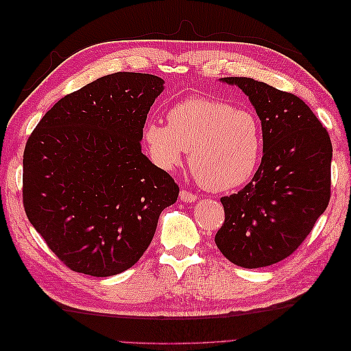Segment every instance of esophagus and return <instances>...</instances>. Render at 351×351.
<instances>
[{
	"label": "esophagus",
	"instance_id": "obj_1",
	"mask_svg": "<svg viewBox=\"0 0 351 351\" xmlns=\"http://www.w3.org/2000/svg\"><path fill=\"white\" fill-rule=\"evenodd\" d=\"M180 199H182L183 202H187V204H190V202L197 200V195L189 192V190H182V192H180Z\"/></svg>",
	"mask_w": 351,
	"mask_h": 351
}]
</instances>
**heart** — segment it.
<instances>
[{"instance_id": "obj_1", "label": "heart", "mask_w": 351, "mask_h": 351, "mask_svg": "<svg viewBox=\"0 0 351 351\" xmlns=\"http://www.w3.org/2000/svg\"><path fill=\"white\" fill-rule=\"evenodd\" d=\"M142 141L152 161L173 169L190 152L189 167L202 187L226 192L243 186L263 152L261 120L224 101L186 98L167 112V125L149 120Z\"/></svg>"}]
</instances>
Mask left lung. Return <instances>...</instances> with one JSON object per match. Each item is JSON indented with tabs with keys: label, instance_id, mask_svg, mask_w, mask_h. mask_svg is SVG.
I'll list each match as a JSON object with an SVG mask.
<instances>
[{
	"label": "left lung",
	"instance_id": "8db88e82",
	"mask_svg": "<svg viewBox=\"0 0 351 351\" xmlns=\"http://www.w3.org/2000/svg\"><path fill=\"white\" fill-rule=\"evenodd\" d=\"M247 95L263 133L262 162L240 192L221 197L226 219L217 247L241 268L289 258L309 236L331 197L332 143L295 95L250 77H224Z\"/></svg>",
	"mask_w": 351,
	"mask_h": 351
}]
</instances>
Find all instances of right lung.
Returning a JSON list of instances; mask_svg holds the SVG:
<instances>
[{"mask_svg": "<svg viewBox=\"0 0 351 351\" xmlns=\"http://www.w3.org/2000/svg\"><path fill=\"white\" fill-rule=\"evenodd\" d=\"M164 80L119 71L66 95L29 136L23 206L67 268L110 277L132 268L178 186L142 154V132Z\"/></svg>", "mask_w": 351, "mask_h": 351, "instance_id": "obj_1", "label": "right lung"}]
</instances>
